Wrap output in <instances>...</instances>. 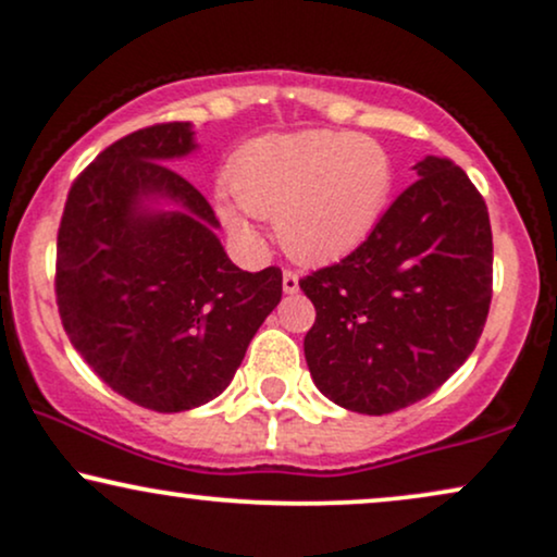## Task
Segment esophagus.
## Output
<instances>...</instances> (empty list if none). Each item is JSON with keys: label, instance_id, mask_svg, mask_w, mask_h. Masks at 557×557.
<instances>
[{"label": "esophagus", "instance_id": "obj_1", "mask_svg": "<svg viewBox=\"0 0 557 557\" xmlns=\"http://www.w3.org/2000/svg\"><path fill=\"white\" fill-rule=\"evenodd\" d=\"M284 292L286 294L299 292V276L297 271H292V268H284Z\"/></svg>", "mask_w": 557, "mask_h": 557}]
</instances>
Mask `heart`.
Wrapping results in <instances>:
<instances>
[{
  "mask_svg": "<svg viewBox=\"0 0 557 557\" xmlns=\"http://www.w3.org/2000/svg\"><path fill=\"white\" fill-rule=\"evenodd\" d=\"M393 162L374 139L341 132L263 136L226 168L219 201L226 226L252 239L250 216L273 219L281 247L301 263L354 252L380 224L393 194Z\"/></svg>",
  "mask_w": 557,
  "mask_h": 557,
  "instance_id": "heart-1",
  "label": "heart"
}]
</instances>
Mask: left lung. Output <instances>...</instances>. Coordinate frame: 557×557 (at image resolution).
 Returning <instances> with one entry per match:
<instances>
[{
  "label": "left lung",
  "instance_id": "8db88e82",
  "mask_svg": "<svg viewBox=\"0 0 557 557\" xmlns=\"http://www.w3.org/2000/svg\"><path fill=\"white\" fill-rule=\"evenodd\" d=\"M416 173L351 256L299 281L318 312L307 367L320 393L354 413L429 397L468 361L488 320V206L446 157H425Z\"/></svg>",
  "mask_w": 557,
  "mask_h": 557
}]
</instances>
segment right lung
Here are the masks:
<instances>
[{
    "instance_id": "obj_1",
    "label": "right lung",
    "mask_w": 557,
    "mask_h": 557,
    "mask_svg": "<svg viewBox=\"0 0 557 557\" xmlns=\"http://www.w3.org/2000/svg\"><path fill=\"white\" fill-rule=\"evenodd\" d=\"M194 149L183 121L111 144L69 188L57 239L69 341L108 387L157 413L222 395L281 301V268L232 263L214 209L168 168ZM157 197L182 209L149 210Z\"/></svg>"
}]
</instances>
